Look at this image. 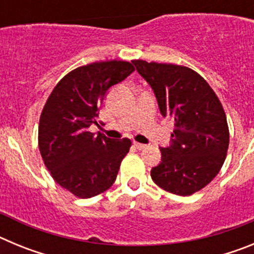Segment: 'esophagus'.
<instances>
[{"label": "esophagus", "mask_w": 254, "mask_h": 254, "mask_svg": "<svg viewBox=\"0 0 254 254\" xmlns=\"http://www.w3.org/2000/svg\"><path fill=\"white\" fill-rule=\"evenodd\" d=\"M133 146L136 147V149H138V150H143V149H145V147H146V145H143V143L136 142V141H134V142H133Z\"/></svg>", "instance_id": "obj_1"}]
</instances>
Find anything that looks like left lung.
<instances>
[{
  "label": "left lung",
  "mask_w": 254,
  "mask_h": 254,
  "mask_svg": "<svg viewBox=\"0 0 254 254\" xmlns=\"http://www.w3.org/2000/svg\"><path fill=\"white\" fill-rule=\"evenodd\" d=\"M132 64L151 86L161 116L170 117L176 127L169 146L160 147L152 181L170 193L190 196L206 187L225 161L229 128L223 105L193 69L142 60Z\"/></svg>",
  "instance_id": "1"
}]
</instances>
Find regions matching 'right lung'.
I'll use <instances>...</instances> for the list:
<instances>
[{
	"label": "right lung",
	"instance_id": "1",
	"mask_svg": "<svg viewBox=\"0 0 254 254\" xmlns=\"http://www.w3.org/2000/svg\"><path fill=\"white\" fill-rule=\"evenodd\" d=\"M134 71L126 61L95 62L67 73L53 89L39 121L38 143L47 169L61 187L90 198L114 183L131 140L89 132L108 90Z\"/></svg>",
	"mask_w": 254,
	"mask_h": 254
}]
</instances>
